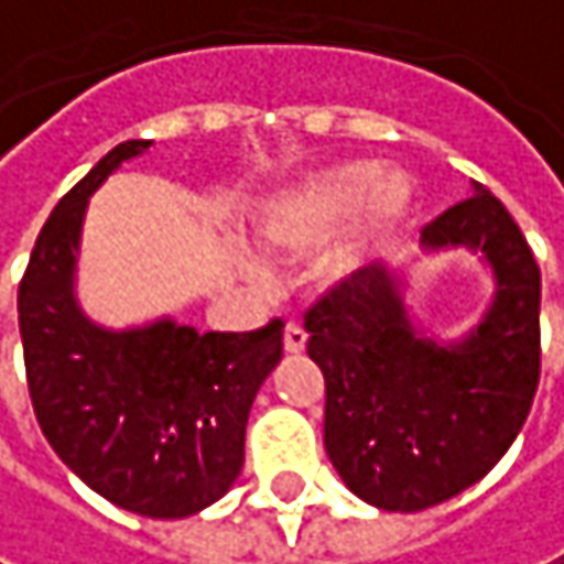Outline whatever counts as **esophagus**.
Returning a JSON list of instances; mask_svg holds the SVG:
<instances>
[{
  "mask_svg": "<svg viewBox=\"0 0 564 564\" xmlns=\"http://www.w3.org/2000/svg\"><path fill=\"white\" fill-rule=\"evenodd\" d=\"M282 343H285V352H302L307 346V334H304L302 324H285V334H282Z\"/></svg>",
  "mask_w": 564,
  "mask_h": 564,
  "instance_id": "esophagus-1",
  "label": "esophagus"
}]
</instances>
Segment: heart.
Returning a JSON list of instances; mask_svg holds the SVG:
<instances>
[{
	"label": "heart",
	"mask_w": 564,
	"mask_h": 564,
	"mask_svg": "<svg viewBox=\"0 0 564 564\" xmlns=\"http://www.w3.org/2000/svg\"><path fill=\"white\" fill-rule=\"evenodd\" d=\"M414 182L398 170L349 160L295 182L262 208L260 240L272 250L307 257L327 247L317 275L324 285L356 279L398 234L414 208Z\"/></svg>",
	"instance_id": "b5f03b06"
}]
</instances>
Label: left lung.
<instances>
[{
  "mask_svg": "<svg viewBox=\"0 0 564 564\" xmlns=\"http://www.w3.org/2000/svg\"><path fill=\"white\" fill-rule=\"evenodd\" d=\"M421 240L426 250L468 247L495 272L491 307L459 343L423 337L404 279L382 262L304 314L307 356L327 384V456L356 498L401 513L485 478L517 440L540 384L543 282L507 208L475 185Z\"/></svg>",
  "mask_w": 564,
  "mask_h": 564,
  "instance_id": "8db88e82",
  "label": "left lung"
}]
</instances>
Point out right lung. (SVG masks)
<instances>
[{
  "label": "right lung",
  "instance_id": "right-lung-1",
  "mask_svg": "<svg viewBox=\"0 0 564 564\" xmlns=\"http://www.w3.org/2000/svg\"><path fill=\"white\" fill-rule=\"evenodd\" d=\"M150 141H124L76 182L41 227L19 285L24 372L47 443L96 495L180 520L230 491L253 398L282 359V321L198 334L163 317L105 330L76 304L89 195Z\"/></svg>",
  "mask_w": 564,
  "mask_h": 564
}]
</instances>
